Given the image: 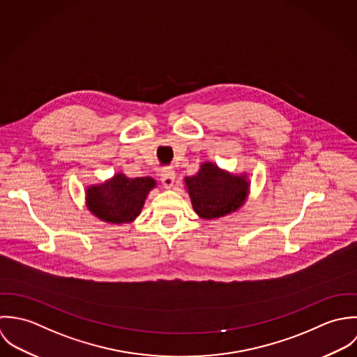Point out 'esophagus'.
<instances>
[{"label": "esophagus", "mask_w": 357, "mask_h": 357, "mask_svg": "<svg viewBox=\"0 0 357 357\" xmlns=\"http://www.w3.org/2000/svg\"><path fill=\"white\" fill-rule=\"evenodd\" d=\"M161 182H162L165 189H171L174 186V182H175V172L171 171V169L164 171L161 174Z\"/></svg>", "instance_id": "1"}]
</instances>
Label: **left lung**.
Returning a JSON list of instances; mask_svg holds the SVG:
<instances>
[{
	"label": "left lung",
	"instance_id": "1",
	"mask_svg": "<svg viewBox=\"0 0 357 357\" xmlns=\"http://www.w3.org/2000/svg\"><path fill=\"white\" fill-rule=\"evenodd\" d=\"M185 183L195 213L204 219L234 213L244 204L250 186L245 175L229 174L213 162L202 164L196 175L185 178Z\"/></svg>",
	"mask_w": 357,
	"mask_h": 357
}]
</instances>
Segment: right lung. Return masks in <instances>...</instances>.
Masks as SVG:
<instances>
[{"mask_svg":"<svg viewBox=\"0 0 357 357\" xmlns=\"http://www.w3.org/2000/svg\"><path fill=\"white\" fill-rule=\"evenodd\" d=\"M155 186L150 176L127 178L117 174L102 185L86 190V206L99 219L110 223H128L141 214L146 196Z\"/></svg>","mask_w":357,"mask_h":357,"instance_id":"1","label":"right lung"}]
</instances>
